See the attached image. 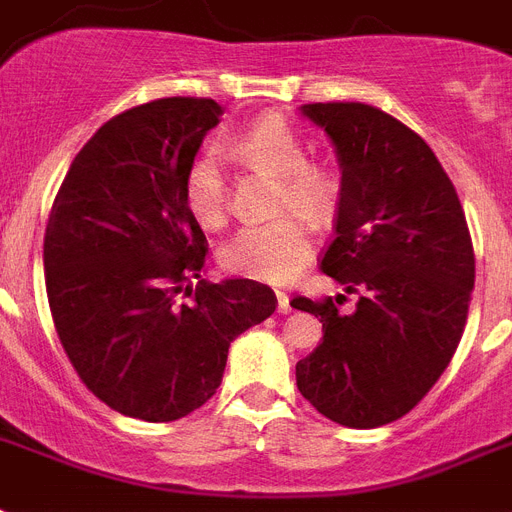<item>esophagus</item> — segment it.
<instances>
[{"instance_id":"34e87169","label":"esophagus","mask_w":512,"mask_h":512,"mask_svg":"<svg viewBox=\"0 0 512 512\" xmlns=\"http://www.w3.org/2000/svg\"><path fill=\"white\" fill-rule=\"evenodd\" d=\"M276 299H278V313H292V299H289V294L284 292H276Z\"/></svg>"}]
</instances>
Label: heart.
<instances>
[{
	"label": "heart",
	"mask_w": 512,
	"mask_h": 512,
	"mask_svg": "<svg viewBox=\"0 0 512 512\" xmlns=\"http://www.w3.org/2000/svg\"><path fill=\"white\" fill-rule=\"evenodd\" d=\"M236 155L255 168L281 176L278 210H299L310 220H326L334 210L336 184L326 168L305 162V144L281 115L252 120L234 139ZM184 205L191 220L205 231H218L228 218V186L218 152L205 149L191 160L184 176ZM313 255L310 228L297 215H286L263 226L236 231L218 252L220 268L231 276L286 284Z\"/></svg>",
	"instance_id": "b5f03b06"
}]
</instances>
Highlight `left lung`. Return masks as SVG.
<instances>
[{
  "label": "left lung",
  "mask_w": 512,
  "mask_h": 512,
  "mask_svg": "<svg viewBox=\"0 0 512 512\" xmlns=\"http://www.w3.org/2000/svg\"><path fill=\"white\" fill-rule=\"evenodd\" d=\"M299 112L326 131L342 168L321 268L360 299L350 315L331 297L294 299L323 323L297 386L328 421L376 429L410 413L458 350L476 278L471 234L450 176L400 120L360 102Z\"/></svg>",
  "instance_id": "left-lung-1"
}]
</instances>
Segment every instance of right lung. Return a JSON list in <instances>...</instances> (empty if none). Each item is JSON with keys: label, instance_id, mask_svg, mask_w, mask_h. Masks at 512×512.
Masks as SVG:
<instances>
[{"label": "right lung", "instance_id": "right-lung-1", "mask_svg": "<svg viewBox=\"0 0 512 512\" xmlns=\"http://www.w3.org/2000/svg\"><path fill=\"white\" fill-rule=\"evenodd\" d=\"M220 115L215 99L191 97L115 115L54 197L44 234L54 328L83 384L128 418L168 423L205 405L231 342L276 310V294L249 278H203L191 306L175 302L205 268L184 176Z\"/></svg>", "mask_w": 512, "mask_h": 512}]
</instances>
